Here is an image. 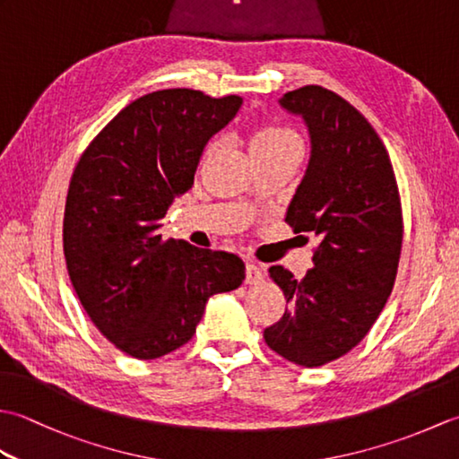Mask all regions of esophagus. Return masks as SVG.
Returning a JSON list of instances; mask_svg holds the SVG:
<instances>
[{"mask_svg":"<svg viewBox=\"0 0 459 459\" xmlns=\"http://www.w3.org/2000/svg\"><path fill=\"white\" fill-rule=\"evenodd\" d=\"M264 280V268L255 264V262H248L247 264V284H258V281Z\"/></svg>","mask_w":459,"mask_h":459,"instance_id":"obj_1","label":"esophagus"}]
</instances>
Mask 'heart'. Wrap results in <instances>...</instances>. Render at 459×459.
Instances as JSON below:
<instances>
[{"label": "heart", "mask_w": 459, "mask_h": 459, "mask_svg": "<svg viewBox=\"0 0 459 459\" xmlns=\"http://www.w3.org/2000/svg\"><path fill=\"white\" fill-rule=\"evenodd\" d=\"M288 143H298V135L284 128V126H276V124H268L262 126L260 130H256V134L252 135V143L250 148L252 152L256 150H270V148H280V145H288ZM217 142H211L207 152H211Z\"/></svg>", "instance_id": "heart-1"}]
</instances>
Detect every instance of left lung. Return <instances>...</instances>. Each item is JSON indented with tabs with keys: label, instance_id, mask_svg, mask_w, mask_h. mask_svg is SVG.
Instances as JSON below:
<instances>
[{
	"label": "left lung",
	"instance_id": "1",
	"mask_svg": "<svg viewBox=\"0 0 459 459\" xmlns=\"http://www.w3.org/2000/svg\"><path fill=\"white\" fill-rule=\"evenodd\" d=\"M280 104L304 116L311 135L286 222L314 235L317 247L301 280L284 266L270 268L290 306L264 329V341L311 368L357 347L383 311L401 260L403 204L385 143L355 106L317 84L286 92Z\"/></svg>",
	"mask_w": 459,
	"mask_h": 459
}]
</instances>
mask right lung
I'll return each instance as SVG.
<instances>
[{
  "mask_svg": "<svg viewBox=\"0 0 459 459\" xmlns=\"http://www.w3.org/2000/svg\"><path fill=\"white\" fill-rule=\"evenodd\" d=\"M237 94L168 89L126 106L96 134L68 185V276L100 333L134 359H158L195 335L204 304L245 280L224 250L163 238L175 195L191 189L203 148L238 112Z\"/></svg>",
  "mask_w": 459,
  "mask_h": 459,
  "instance_id": "add662e5",
  "label": "right lung"
}]
</instances>
